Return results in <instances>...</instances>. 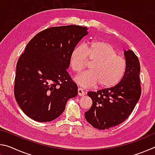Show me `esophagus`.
<instances>
[{
    "mask_svg": "<svg viewBox=\"0 0 155 155\" xmlns=\"http://www.w3.org/2000/svg\"><path fill=\"white\" fill-rule=\"evenodd\" d=\"M78 94L80 96H83L85 95V91H83V90L82 88H78Z\"/></svg>",
    "mask_w": 155,
    "mask_h": 155,
    "instance_id": "1",
    "label": "esophagus"
}]
</instances>
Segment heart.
I'll list each match as a JSON object with an SVG mask.
<instances>
[{"label": "heart", "instance_id": "obj_1", "mask_svg": "<svg viewBox=\"0 0 155 155\" xmlns=\"http://www.w3.org/2000/svg\"><path fill=\"white\" fill-rule=\"evenodd\" d=\"M88 63H91L86 73L77 76L75 81L83 87H91L99 84L102 88H111L117 85L127 70V61L117 54L111 44L94 41L84 47L77 46L70 54V64L73 72H82Z\"/></svg>", "mask_w": 155, "mask_h": 155}]
</instances>
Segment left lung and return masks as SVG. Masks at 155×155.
I'll use <instances>...</instances> for the list:
<instances>
[{"label":"left lung","instance_id":"obj_1","mask_svg":"<svg viewBox=\"0 0 155 155\" xmlns=\"http://www.w3.org/2000/svg\"><path fill=\"white\" fill-rule=\"evenodd\" d=\"M127 70L124 77L114 87L89 91L92 105L85 113V119L94 128L109 129L122 124L134 109L141 93L140 64L135 52H124Z\"/></svg>","mask_w":155,"mask_h":155}]
</instances>
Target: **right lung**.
<instances>
[{
  "instance_id": "add662e5",
  "label": "right lung",
  "mask_w": 155,
  "mask_h": 155,
  "mask_svg": "<svg viewBox=\"0 0 155 155\" xmlns=\"http://www.w3.org/2000/svg\"><path fill=\"white\" fill-rule=\"evenodd\" d=\"M87 28L78 25L53 27L31 39L16 65L14 95L25 114L37 122L58 117L67 101L77 95L68 74L70 54Z\"/></svg>"
}]
</instances>
